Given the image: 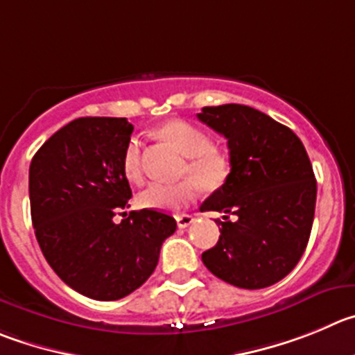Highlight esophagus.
<instances>
[{
    "label": "esophagus",
    "instance_id": "esophagus-1",
    "mask_svg": "<svg viewBox=\"0 0 355 355\" xmlns=\"http://www.w3.org/2000/svg\"><path fill=\"white\" fill-rule=\"evenodd\" d=\"M193 223H194L193 215H189V214L177 215V224H178V227H180V230H185V227H189Z\"/></svg>",
    "mask_w": 355,
    "mask_h": 355
}]
</instances>
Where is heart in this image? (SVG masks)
Listing matches in <instances>:
<instances>
[{"label": "heart", "mask_w": 355, "mask_h": 355, "mask_svg": "<svg viewBox=\"0 0 355 355\" xmlns=\"http://www.w3.org/2000/svg\"><path fill=\"white\" fill-rule=\"evenodd\" d=\"M157 135L173 145L187 164L184 173L208 189L223 185L231 170V162L224 152L214 147L210 135L198 125L185 121H170L157 129ZM122 171L131 182H140L141 173V144L137 137L129 138L122 152ZM196 198V185L193 182L180 184H159L152 182L138 196V203L144 208L164 211H177Z\"/></svg>", "instance_id": "obj_1"}]
</instances>
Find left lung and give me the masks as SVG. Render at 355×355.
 I'll list each match as a JSON object with an SVG mask.
<instances>
[{
	"label": "left lung",
	"mask_w": 355,
	"mask_h": 355,
	"mask_svg": "<svg viewBox=\"0 0 355 355\" xmlns=\"http://www.w3.org/2000/svg\"><path fill=\"white\" fill-rule=\"evenodd\" d=\"M201 122L223 135L230 148L226 182L201 211L236 215L215 220L220 236L201 254L220 280L263 289L289 275L303 256L313 224L317 182L300 138L270 115L245 107H205Z\"/></svg>",
	"instance_id": "1"
}]
</instances>
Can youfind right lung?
Here are the masks:
<instances>
[{"instance_id": "1", "label": "right lung", "mask_w": 355, "mask_h": 355, "mask_svg": "<svg viewBox=\"0 0 355 355\" xmlns=\"http://www.w3.org/2000/svg\"><path fill=\"white\" fill-rule=\"evenodd\" d=\"M132 125L124 117H80L54 132L29 166L36 240L66 286L98 301L128 296L154 273L162 241L177 223L159 210L129 211L122 152ZM125 214V211H124Z\"/></svg>"}]
</instances>
